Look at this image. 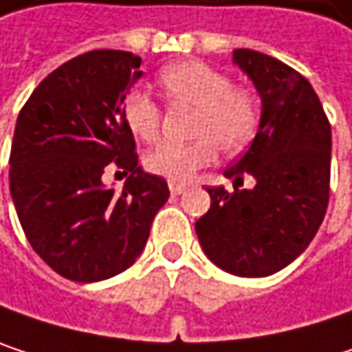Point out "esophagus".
Instances as JSON below:
<instances>
[{"label":"esophagus","instance_id":"obj_1","mask_svg":"<svg viewBox=\"0 0 352 352\" xmlns=\"http://www.w3.org/2000/svg\"><path fill=\"white\" fill-rule=\"evenodd\" d=\"M169 189H171L173 195H181L187 189V185L185 183H169Z\"/></svg>","mask_w":352,"mask_h":352}]
</instances>
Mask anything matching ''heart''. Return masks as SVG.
<instances>
[{
  "label": "heart",
  "mask_w": 352,
  "mask_h": 352,
  "mask_svg": "<svg viewBox=\"0 0 352 352\" xmlns=\"http://www.w3.org/2000/svg\"><path fill=\"white\" fill-rule=\"evenodd\" d=\"M165 98L177 106L193 107L191 136L187 144L163 142L146 153L144 167L173 183L189 181L199 169L212 165L218 146L234 155L252 140L258 124V104L254 96L232 85L230 77L204 60H181L159 73ZM122 118L128 130L153 142L161 128V109L142 91H130L122 102Z\"/></svg>",
  "instance_id": "1"
}]
</instances>
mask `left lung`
Returning <instances> with one entry per match:
<instances>
[{
  "label": "left lung",
  "instance_id": "8db88e82",
  "mask_svg": "<svg viewBox=\"0 0 352 352\" xmlns=\"http://www.w3.org/2000/svg\"><path fill=\"white\" fill-rule=\"evenodd\" d=\"M232 60L261 96V122L248 151L224 171L234 191L208 189L212 206L195 232L220 269L267 277L296 261L324 220L332 132L314 87L296 69L248 48H236ZM246 173L257 183L239 190Z\"/></svg>",
  "mask_w": 352,
  "mask_h": 352
}]
</instances>
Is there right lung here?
<instances>
[{"mask_svg": "<svg viewBox=\"0 0 352 352\" xmlns=\"http://www.w3.org/2000/svg\"><path fill=\"white\" fill-rule=\"evenodd\" d=\"M142 77L140 56L91 50L54 69L24 104L10 155V193L28 243L58 275L94 283L126 271L169 197L138 167L122 102ZM107 164L129 179L120 194Z\"/></svg>", "mask_w": 352, "mask_h": 352, "instance_id": "obj_1", "label": "right lung"}]
</instances>
